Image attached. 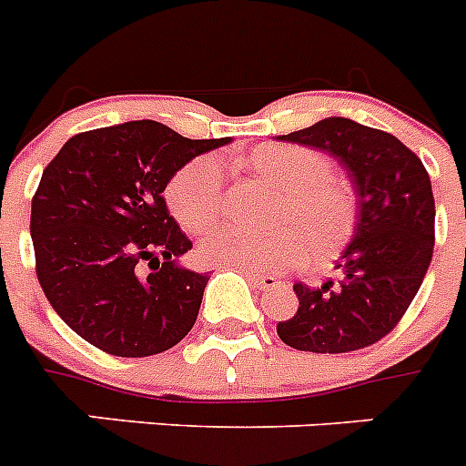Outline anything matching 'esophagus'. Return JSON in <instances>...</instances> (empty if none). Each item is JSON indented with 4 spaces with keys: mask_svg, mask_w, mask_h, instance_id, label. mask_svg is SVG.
<instances>
[{
    "mask_svg": "<svg viewBox=\"0 0 466 466\" xmlns=\"http://www.w3.org/2000/svg\"><path fill=\"white\" fill-rule=\"evenodd\" d=\"M246 279H248L253 286H258V289H279L281 286V281H279L277 277H269V274H258V272H250V269H246Z\"/></svg>",
    "mask_w": 466,
    "mask_h": 466,
    "instance_id": "34e87169",
    "label": "esophagus"
}]
</instances>
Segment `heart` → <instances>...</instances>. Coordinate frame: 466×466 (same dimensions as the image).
Masks as SVG:
<instances>
[{"label":"heart","mask_w":466,"mask_h":466,"mask_svg":"<svg viewBox=\"0 0 466 466\" xmlns=\"http://www.w3.org/2000/svg\"><path fill=\"white\" fill-rule=\"evenodd\" d=\"M241 164L281 187L269 213L272 229L222 225L199 241L201 260L238 269L283 272L309 260L323 265L338 258L356 228V194L333 161L319 149L267 145ZM166 204L187 232H204L225 208V183L213 157H197L166 185Z\"/></svg>","instance_id":"obj_1"}]
</instances>
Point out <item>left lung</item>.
I'll use <instances>...</instances> for the list:
<instances>
[{
  "instance_id": "8db88e82",
  "label": "left lung",
  "mask_w": 466,
  "mask_h": 466,
  "mask_svg": "<svg viewBox=\"0 0 466 466\" xmlns=\"http://www.w3.org/2000/svg\"><path fill=\"white\" fill-rule=\"evenodd\" d=\"M338 157L356 197L351 244L321 286L295 283V317L277 326L293 350L345 354L375 345L399 326L434 256V194L420 157L396 136L329 116L281 136Z\"/></svg>"
}]
</instances>
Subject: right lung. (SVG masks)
<instances>
[{
    "mask_svg": "<svg viewBox=\"0 0 466 466\" xmlns=\"http://www.w3.org/2000/svg\"><path fill=\"white\" fill-rule=\"evenodd\" d=\"M225 143L189 140L159 121H127L76 133L44 168L30 216L35 269L79 338L140 359L192 330L208 274L176 265L192 241L161 192L187 161Z\"/></svg>",
    "mask_w": 466,
    "mask_h": 466,
    "instance_id": "right-lung-1",
    "label": "right lung"
}]
</instances>
